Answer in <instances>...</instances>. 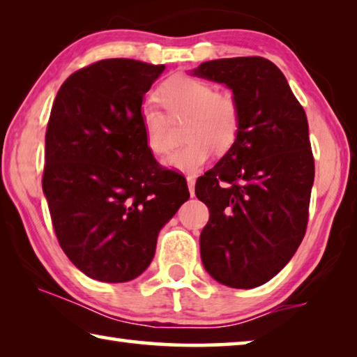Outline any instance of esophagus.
I'll list each match as a JSON object with an SVG mask.
<instances>
[{"instance_id": "1", "label": "esophagus", "mask_w": 357, "mask_h": 357, "mask_svg": "<svg viewBox=\"0 0 357 357\" xmlns=\"http://www.w3.org/2000/svg\"><path fill=\"white\" fill-rule=\"evenodd\" d=\"M187 185H189V192L190 195H195V178L193 176H187Z\"/></svg>"}]
</instances>
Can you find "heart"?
Wrapping results in <instances>:
<instances>
[{
  "label": "heart",
  "instance_id": "obj_1",
  "mask_svg": "<svg viewBox=\"0 0 357 357\" xmlns=\"http://www.w3.org/2000/svg\"><path fill=\"white\" fill-rule=\"evenodd\" d=\"M155 96L169 118L185 116V144L165 160L172 170L195 173L209 160L213 149L227 153L236 142L241 107L233 93L214 91L213 84L203 78L179 74L162 83ZM140 121L148 149L154 155H165L172 148L165 113L153 102H144Z\"/></svg>",
  "mask_w": 357,
  "mask_h": 357
}]
</instances>
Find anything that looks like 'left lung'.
Here are the masks:
<instances>
[{
	"mask_svg": "<svg viewBox=\"0 0 357 357\" xmlns=\"http://www.w3.org/2000/svg\"><path fill=\"white\" fill-rule=\"evenodd\" d=\"M193 75L225 83L241 107L236 142L195 184L209 209L202 261L223 285L255 288L279 274L304 239L315 178L309 123L269 59H214Z\"/></svg>",
	"mask_w": 357,
	"mask_h": 357,
	"instance_id": "8db88e82",
	"label": "left lung"
}]
</instances>
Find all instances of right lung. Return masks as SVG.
Returning a JSON list of instances; mask_svg holds the SVG:
<instances>
[{
  "mask_svg": "<svg viewBox=\"0 0 357 357\" xmlns=\"http://www.w3.org/2000/svg\"><path fill=\"white\" fill-rule=\"evenodd\" d=\"M164 69L100 59L74 72L53 102L42 189L63 252L94 280L140 275L160 228L190 197L185 178L157 164L144 142L143 96Z\"/></svg>",
  "mask_w": 357,
  "mask_h": 357,
  "instance_id": "add662e5",
  "label": "right lung"
}]
</instances>
